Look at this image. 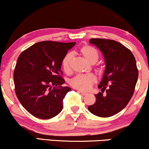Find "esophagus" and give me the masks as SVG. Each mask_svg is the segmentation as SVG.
<instances>
[{
    "label": "esophagus",
    "mask_w": 149,
    "mask_h": 149,
    "mask_svg": "<svg viewBox=\"0 0 149 149\" xmlns=\"http://www.w3.org/2000/svg\"><path fill=\"white\" fill-rule=\"evenodd\" d=\"M79 93H80L81 95H86V94H87V93H85V92H83V91H77Z\"/></svg>",
    "instance_id": "1"
}]
</instances>
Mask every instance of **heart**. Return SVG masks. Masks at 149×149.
Masks as SVG:
<instances>
[{"label":"heart","instance_id":"b5f03b06","mask_svg":"<svg viewBox=\"0 0 149 149\" xmlns=\"http://www.w3.org/2000/svg\"><path fill=\"white\" fill-rule=\"evenodd\" d=\"M79 52L86 61L89 63L94 64L100 58L98 51L91 45H84L81 47ZM72 54L68 53L62 59V68L65 73L68 74L72 69ZM96 81V78L92 74H78L72 78L70 81V84L72 88L79 91H87L91 88L93 84Z\"/></svg>","mask_w":149,"mask_h":149}]
</instances>
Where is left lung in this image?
<instances>
[{
    "mask_svg": "<svg viewBox=\"0 0 149 149\" xmlns=\"http://www.w3.org/2000/svg\"><path fill=\"white\" fill-rule=\"evenodd\" d=\"M89 42L102 52L106 68L98 86L102 92L95 95L96 102L88 109L96 116L111 117L124 109L133 96L138 78L136 61L129 49L114 40L91 38Z\"/></svg>",
    "mask_w": 149,
    "mask_h": 149,
    "instance_id": "1",
    "label": "left lung"
}]
</instances>
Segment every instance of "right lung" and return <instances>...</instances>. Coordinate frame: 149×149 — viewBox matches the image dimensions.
<instances>
[{
  "mask_svg": "<svg viewBox=\"0 0 149 149\" xmlns=\"http://www.w3.org/2000/svg\"><path fill=\"white\" fill-rule=\"evenodd\" d=\"M76 44L45 41L36 43L18 56L14 72L16 97L33 116L52 118L61 113L63 100L71 91L63 87L61 62Z\"/></svg>",
  "mask_w": 149,
  "mask_h": 149,
  "instance_id": "right-lung-1",
  "label": "right lung"
}]
</instances>
